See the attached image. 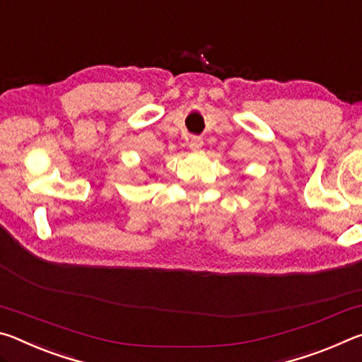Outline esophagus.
I'll list each match as a JSON object with an SVG mask.
<instances>
[{"instance_id": "esophagus-1", "label": "esophagus", "mask_w": 362, "mask_h": 362, "mask_svg": "<svg viewBox=\"0 0 362 362\" xmlns=\"http://www.w3.org/2000/svg\"><path fill=\"white\" fill-rule=\"evenodd\" d=\"M203 139H201L199 136H193L192 139H189V142H188V145H189V148L192 150H199L201 146H203Z\"/></svg>"}]
</instances>
